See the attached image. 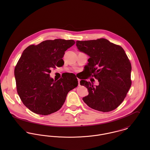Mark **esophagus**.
Masks as SVG:
<instances>
[{
	"mask_svg": "<svg viewBox=\"0 0 150 150\" xmlns=\"http://www.w3.org/2000/svg\"><path fill=\"white\" fill-rule=\"evenodd\" d=\"M78 79V82H79V86H80V79Z\"/></svg>",
	"mask_w": 150,
	"mask_h": 150,
	"instance_id": "obj_1",
	"label": "esophagus"
}]
</instances>
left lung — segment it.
<instances>
[{
	"label": "left lung",
	"instance_id": "left-lung-1",
	"mask_svg": "<svg viewBox=\"0 0 150 150\" xmlns=\"http://www.w3.org/2000/svg\"><path fill=\"white\" fill-rule=\"evenodd\" d=\"M76 46L89 57L86 66V73L99 82L98 86H95L85 81L87 74L81 79L80 85L85 86L89 92L83 101L99 111L115 109L124 100L132 84V66L125 51L103 38L77 41Z\"/></svg>",
	"mask_w": 150,
	"mask_h": 150
}]
</instances>
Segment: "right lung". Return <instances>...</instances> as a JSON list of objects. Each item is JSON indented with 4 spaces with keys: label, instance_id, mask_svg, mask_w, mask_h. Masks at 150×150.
Segmentation results:
<instances>
[{
    "label": "right lung",
    "instance_id": "right-lung-1",
    "mask_svg": "<svg viewBox=\"0 0 150 150\" xmlns=\"http://www.w3.org/2000/svg\"><path fill=\"white\" fill-rule=\"evenodd\" d=\"M74 44L73 40H48L30 45L23 51L14 76L19 96L32 112L46 115L57 111L68 92L78 86L73 73H66L57 81L50 76L52 68L64 65V52Z\"/></svg>",
    "mask_w": 150,
    "mask_h": 150
}]
</instances>
